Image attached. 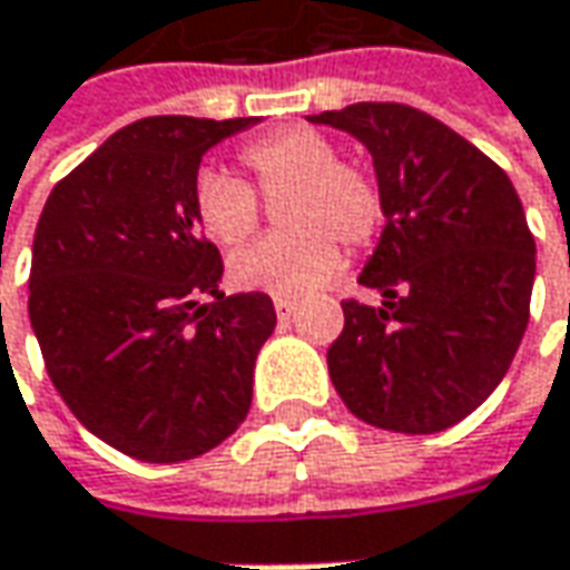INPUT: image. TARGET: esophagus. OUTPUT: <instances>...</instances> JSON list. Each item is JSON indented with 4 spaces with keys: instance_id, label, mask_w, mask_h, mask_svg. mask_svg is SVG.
Returning a JSON list of instances; mask_svg holds the SVG:
<instances>
[{
    "instance_id": "esophagus-1",
    "label": "esophagus",
    "mask_w": 570,
    "mask_h": 570,
    "mask_svg": "<svg viewBox=\"0 0 570 570\" xmlns=\"http://www.w3.org/2000/svg\"><path fill=\"white\" fill-rule=\"evenodd\" d=\"M273 307H275V314L285 320V317H292V314H295L297 301H295V297H275Z\"/></svg>"
}]
</instances>
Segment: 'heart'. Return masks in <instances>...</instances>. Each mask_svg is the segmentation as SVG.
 Segmentation results:
<instances>
[{
  "label": "heart",
  "instance_id": "b5f03b06",
  "mask_svg": "<svg viewBox=\"0 0 570 570\" xmlns=\"http://www.w3.org/2000/svg\"><path fill=\"white\" fill-rule=\"evenodd\" d=\"M240 165L250 184L203 167L193 180V218L218 247H237L259 225V199H278L285 230L256 240L230 259L234 285L269 295L317 288L340 266V240L362 250L381 228L377 184L362 167L342 165L340 148L317 129L292 126L244 145Z\"/></svg>",
  "mask_w": 570,
  "mask_h": 570
}]
</instances>
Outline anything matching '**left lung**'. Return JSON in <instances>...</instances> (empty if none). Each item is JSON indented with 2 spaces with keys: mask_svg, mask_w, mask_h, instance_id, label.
Instances as JSON below:
<instances>
[{
  "mask_svg": "<svg viewBox=\"0 0 570 570\" xmlns=\"http://www.w3.org/2000/svg\"><path fill=\"white\" fill-rule=\"evenodd\" d=\"M374 158L381 244L358 275L371 307L342 301L326 364L362 422L434 434L466 419L508 374L530 323L537 244L514 184L460 132L409 104L323 110Z\"/></svg>",
  "mask_w": 570,
  "mask_h": 570,
  "instance_id": "1",
  "label": "left lung"
}]
</instances>
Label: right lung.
Masks as SVG:
<instances>
[{"mask_svg": "<svg viewBox=\"0 0 570 570\" xmlns=\"http://www.w3.org/2000/svg\"><path fill=\"white\" fill-rule=\"evenodd\" d=\"M253 122H129L37 222L28 314L47 374L81 425L145 463L218 448L250 412L273 297L218 292L225 263L193 218V180L212 145Z\"/></svg>", "mask_w": 570, "mask_h": 570, "instance_id": "1", "label": "right lung"}]
</instances>
